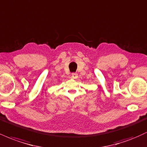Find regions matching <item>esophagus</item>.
<instances>
[{
    "label": "esophagus",
    "mask_w": 147,
    "mask_h": 147,
    "mask_svg": "<svg viewBox=\"0 0 147 147\" xmlns=\"http://www.w3.org/2000/svg\"><path fill=\"white\" fill-rule=\"evenodd\" d=\"M72 77L73 79H77V77H78V75H77V73H76V72H73V73L72 74Z\"/></svg>",
    "instance_id": "obj_1"
}]
</instances>
